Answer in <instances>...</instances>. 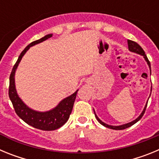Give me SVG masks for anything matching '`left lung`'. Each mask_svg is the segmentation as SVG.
<instances>
[{
    "instance_id": "left-lung-1",
    "label": "left lung",
    "mask_w": 159,
    "mask_h": 159,
    "mask_svg": "<svg viewBox=\"0 0 159 159\" xmlns=\"http://www.w3.org/2000/svg\"><path fill=\"white\" fill-rule=\"evenodd\" d=\"M127 43H128L129 51L131 52L137 53V54H139V55H141V56H143V58L145 59L146 62L147 63V64H148V66H149V68H150V72H151V63H150V61H149L148 59H147V55L145 54V52H144V50L142 48L141 46H140L139 43H136V42L132 41V40H127ZM151 91H152V86H151ZM151 94H150V96H151ZM149 98H150V97H149ZM147 104H146L145 107H144V109H143V111H142V113L140 114L139 116L137 119H135L134 120H133V121L130 122V123H125V124H123V125H119V126H111V125L107 124V123H103V122H102V120H101V119H99L98 116H97V115L95 114V110H94V113H95V118H96L97 120H98V122H99L100 124H102V126H104V127H107V128L112 129V130H123V129L128 128V127H131L132 125H134V123H137L138 121H139L140 119H141V118L143 117V115H144V113H145V111H146V108H147Z\"/></svg>"
}]
</instances>
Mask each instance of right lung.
Wrapping results in <instances>:
<instances>
[{"label":"right lung","mask_w":159,"mask_h":159,"mask_svg":"<svg viewBox=\"0 0 159 159\" xmlns=\"http://www.w3.org/2000/svg\"><path fill=\"white\" fill-rule=\"evenodd\" d=\"M52 36V34H48L40 40L29 43L18 57L17 61L14 65L10 77H9L8 95H9V99L13 105L16 115L30 126L43 130H57L62 127L68 120L79 90H76L71 95L62 99L57 107H55L51 110L47 111H38L28 107L18 95L16 89V84H15V73L22 57L25 56L26 52L30 48V47L41 43L48 40V38H51Z\"/></svg>","instance_id":"add662e5"}]
</instances>
